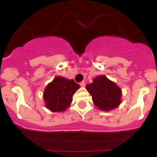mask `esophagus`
<instances>
[{
  "mask_svg": "<svg viewBox=\"0 0 157 157\" xmlns=\"http://www.w3.org/2000/svg\"><path fill=\"white\" fill-rule=\"evenodd\" d=\"M80 86H81V87H85V86H86V82H85V81H81V83H80Z\"/></svg>",
  "mask_w": 157,
  "mask_h": 157,
  "instance_id": "esophagus-1",
  "label": "esophagus"
}]
</instances>
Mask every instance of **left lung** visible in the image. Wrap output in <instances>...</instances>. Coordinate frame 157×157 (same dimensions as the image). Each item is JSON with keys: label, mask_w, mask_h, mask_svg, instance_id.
<instances>
[{"label": "left lung", "mask_w": 157, "mask_h": 157, "mask_svg": "<svg viewBox=\"0 0 157 157\" xmlns=\"http://www.w3.org/2000/svg\"><path fill=\"white\" fill-rule=\"evenodd\" d=\"M96 107L102 111H110L121 103V90L105 76H98L86 86Z\"/></svg>", "instance_id": "8db88e82"}]
</instances>
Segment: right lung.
I'll use <instances>...</instances> for the list:
<instances>
[{"label": "right lung", "instance_id": "obj_1", "mask_svg": "<svg viewBox=\"0 0 157 157\" xmlns=\"http://www.w3.org/2000/svg\"><path fill=\"white\" fill-rule=\"evenodd\" d=\"M80 88L73 80L57 76L45 87L43 97L45 107L51 112H63L69 107L72 95Z\"/></svg>", "mask_w": 157, "mask_h": 157}]
</instances>
